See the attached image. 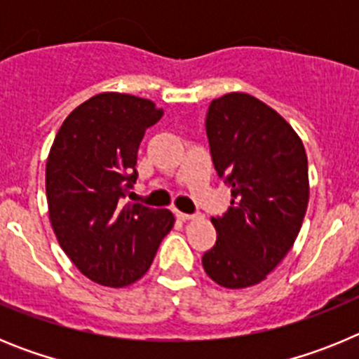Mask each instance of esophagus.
Masks as SVG:
<instances>
[{"label":"esophagus","mask_w":359,"mask_h":359,"mask_svg":"<svg viewBox=\"0 0 359 359\" xmlns=\"http://www.w3.org/2000/svg\"><path fill=\"white\" fill-rule=\"evenodd\" d=\"M176 217L180 219V221H189V219H192V214H185V212H176Z\"/></svg>","instance_id":"obj_1"}]
</instances>
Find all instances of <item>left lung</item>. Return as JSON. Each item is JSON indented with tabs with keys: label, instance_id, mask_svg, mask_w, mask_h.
<instances>
[{
	"label": "left lung",
	"instance_id": "left-lung-1",
	"mask_svg": "<svg viewBox=\"0 0 359 359\" xmlns=\"http://www.w3.org/2000/svg\"><path fill=\"white\" fill-rule=\"evenodd\" d=\"M208 145L231 207L212 217L217 241L203 268L219 286L259 284L297 239L309 201L307 156L290 123L259 98L228 93L212 100Z\"/></svg>",
	"mask_w": 359,
	"mask_h": 359
}]
</instances>
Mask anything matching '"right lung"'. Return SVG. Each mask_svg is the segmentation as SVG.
Listing matches in <instances>:
<instances>
[{"label": "right lung", "mask_w": 359, "mask_h": 359, "mask_svg": "<svg viewBox=\"0 0 359 359\" xmlns=\"http://www.w3.org/2000/svg\"><path fill=\"white\" fill-rule=\"evenodd\" d=\"M161 116L147 98L95 95L69 113L50 149V223L69 261L102 286L138 280L174 226L169 210L123 203L142 138Z\"/></svg>", "instance_id": "1"}]
</instances>
